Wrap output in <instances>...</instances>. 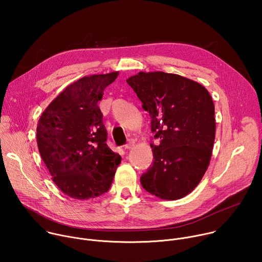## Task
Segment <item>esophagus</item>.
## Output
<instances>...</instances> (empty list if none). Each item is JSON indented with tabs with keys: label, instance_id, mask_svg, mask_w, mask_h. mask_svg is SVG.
Wrapping results in <instances>:
<instances>
[{
	"label": "esophagus",
	"instance_id": "obj_1",
	"mask_svg": "<svg viewBox=\"0 0 262 262\" xmlns=\"http://www.w3.org/2000/svg\"><path fill=\"white\" fill-rule=\"evenodd\" d=\"M134 145H135V141H134L133 139H129L128 142H127V144L124 145V149H130Z\"/></svg>",
	"mask_w": 262,
	"mask_h": 262
}]
</instances>
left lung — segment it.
<instances>
[{"instance_id":"left-lung-1","label":"left lung","mask_w":262,"mask_h":262,"mask_svg":"<svg viewBox=\"0 0 262 262\" xmlns=\"http://www.w3.org/2000/svg\"><path fill=\"white\" fill-rule=\"evenodd\" d=\"M151 119L159 145L140 181L151 195L177 200L190 194L205 174L215 137L214 104L199 83L163 71L139 72L126 80Z\"/></svg>"}]
</instances>
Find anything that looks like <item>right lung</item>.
Wrapping results in <instances>:
<instances>
[{
	"mask_svg": "<svg viewBox=\"0 0 262 262\" xmlns=\"http://www.w3.org/2000/svg\"><path fill=\"white\" fill-rule=\"evenodd\" d=\"M119 72L93 74L67 86L43 111L37 145L53 181L67 196L86 200L106 193L121 162L107 147L97 102Z\"/></svg>",
	"mask_w": 262,
	"mask_h": 262,
	"instance_id": "right-lung-1",
	"label": "right lung"
}]
</instances>
